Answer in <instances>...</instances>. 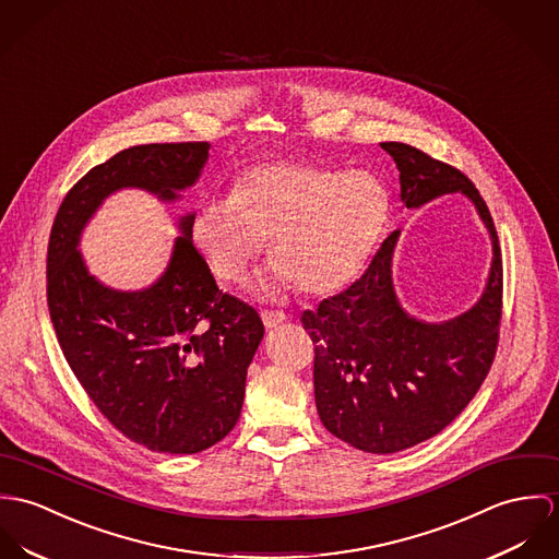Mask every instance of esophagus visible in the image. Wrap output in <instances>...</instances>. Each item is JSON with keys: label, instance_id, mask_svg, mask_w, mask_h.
Wrapping results in <instances>:
<instances>
[{"label": "esophagus", "instance_id": "esophagus-1", "mask_svg": "<svg viewBox=\"0 0 559 559\" xmlns=\"http://www.w3.org/2000/svg\"><path fill=\"white\" fill-rule=\"evenodd\" d=\"M261 319H263V325L267 330H272V328L281 325L287 319V314L283 310H261Z\"/></svg>", "mask_w": 559, "mask_h": 559}]
</instances>
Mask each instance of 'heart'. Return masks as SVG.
<instances>
[{"label":"heart","mask_w":559,"mask_h":559,"mask_svg":"<svg viewBox=\"0 0 559 559\" xmlns=\"http://www.w3.org/2000/svg\"><path fill=\"white\" fill-rule=\"evenodd\" d=\"M390 210V190L369 171L265 160L238 176L229 199L194 214L192 242L216 278L236 285L270 240L276 265L265 287L296 283L309 296H323L358 276Z\"/></svg>","instance_id":"1"}]
</instances>
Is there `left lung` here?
Wrapping results in <instances>:
<instances>
[{
    "mask_svg": "<svg viewBox=\"0 0 559 559\" xmlns=\"http://www.w3.org/2000/svg\"><path fill=\"white\" fill-rule=\"evenodd\" d=\"M381 147L401 171L407 207L463 192L493 242L485 294L450 321L427 323L401 309L392 287L399 229L356 283L302 312L314 343V403L323 427L358 450L392 454L431 439L476 396L496 358L503 272L491 212L472 180L407 143Z\"/></svg>",
    "mask_w": 559,
    "mask_h": 559,
    "instance_id": "left-lung-1",
    "label": "left lung"
}]
</instances>
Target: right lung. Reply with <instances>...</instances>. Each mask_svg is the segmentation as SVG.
Segmentation results:
<instances>
[{"label": "right lung", "instance_id": "right-lung-1", "mask_svg": "<svg viewBox=\"0 0 559 559\" xmlns=\"http://www.w3.org/2000/svg\"><path fill=\"white\" fill-rule=\"evenodd\" d=\"M207 150L147 143L90 169L63 197L47 250V302L70 369L120 433L163 454L201 452L236 427L261 317L218 289L192 245L194 214L180 218L165 274L141 292L105 287L76 247L109 194L143 188L174 201L197 182Z\"/></svg>", "mask_w": 559, "mask_h": 559}]
</instances>
